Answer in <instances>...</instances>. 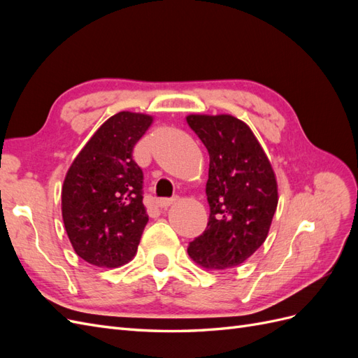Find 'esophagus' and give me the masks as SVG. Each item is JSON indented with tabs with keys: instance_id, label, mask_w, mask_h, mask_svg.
Masks as SVG:
<instances>
[{
	"instance_id": "obj_1",
	"label": "esophagus",
	"mask_w": 358,
	"mask_h": 358,
	"mask_svg": "<svg viewBox=\"0 0 358 358\" xmlns=\"http://www.w3.org/2000/svg\"><path fill=\"white\" fill-rule=\"evenodd\" d=\"M175 201H176V199H159L157 201V204H158V208H161V209H167L169 206H171Z\"/></svg>"
}]
</instances>
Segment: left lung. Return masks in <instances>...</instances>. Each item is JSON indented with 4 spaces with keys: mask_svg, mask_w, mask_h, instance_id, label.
<instances>
[{
    "mask_svg": "<svg viewBox=\"0 0 358 358\" xmlns=\"http://www.w3.org/2000/svg\"><path fill=\"white\" fill-rule=\"evenodd\" d=\"M209 152V222L188 246L208 270L239 266L264 243L278 206L272 164L252 129L231 115H188Z\"/></svg>",
    "mask_w": 358,
    "mask_h": 358,
    "instance_id": "8db88e82",
    "label": "left lung"
}]
</instances>
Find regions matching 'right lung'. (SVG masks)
I'll use <instances>...</instances> for the list:
<instances>
[{
    "instance_id": "right-lung-1",
    "label": "right lung",
    "mask_w": 358,
    "mask_h": 358,
    "mask_svg": "<svg viewBox=\"0 0 358 358\" xmlns=\"http://www.w3.org/2000/svg\"><path fill=\"white\" fill-rule=\"evenodd\" d=\"M152 122L150 115L119 112L71 162L61 191L62 220L74 252L86 263L113 268L137 252L149 216L133 148Z\"/></svg>"
}]
</instances>
